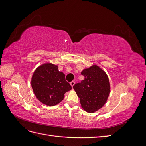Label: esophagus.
<instances>
[{
	"label": "esophagus",
	"mask_w": 146,
	"mask_h": 146,
	"mask_svg": "<svg viewBox=\"0 0 146 146\" xmlns=\"http://www.w3.org/2000/svg\"><path fill=\"white\" fill-rule=\"evenodd\" d=\"M75 83H75V82H73V81L70 83V85H71V86H72V87H73V86H74V85H75Z\"/></svg>",
	"instance_id": "1"
}]
</instances>
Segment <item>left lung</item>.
I'll return each mask as SVG.
<instances>
[{"label": "left lung", "instance_id": "obj_1", "mask_svg": "<svg viewBox=\"0 0 146 146\" xmlns=\"http://www.w3.org/2000/svg\"><path fill=\"white\" fill-rule=\"evenodd\" d=\"M81 74L83 80L73 86L80 98L81 107L88 113H94L107 101L110 93V83L107 73L96 64L84 69Z\"/></svg>", "mask_w": 146, "mask_h": 146}]
</instances>
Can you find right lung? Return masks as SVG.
I'll list each match as a JSON object with an SVG mask.
<instances>
[{
	"label": "right lung",
	"instance_id": "obj_1",
	"mask_svg": "<svg viewBox=\"0 0 146 146\" xmlns=\"http://www.w3.org/2000/svg\"><path fill=\"white\" fill-rule=\"evenodd\" d=\"M31 85L36 98L50 107L61 102L66 92L72 89L64 74L58 70V65L52 63L42 64L35 69Z\"/></svg>",
	"mask_w": 146,
	"mask_h": 146
}]
</instances>
